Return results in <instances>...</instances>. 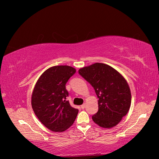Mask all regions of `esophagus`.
<instances>
[{"label": "esophagus", "instance_id": "1", "mask_svg": "<svg viewBox=\"0 0 159 159\" xmlns=\"http://www.w3.org/2000/svg\"><path fill=\"white\" fill-rule=\"evenodd\" d=\"M80 107H81V109H85V104H82L81 106H80Z\"/></svg>", "mask_w": 159, "mask_h": 159}]
</instances>
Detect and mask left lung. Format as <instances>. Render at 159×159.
Listing matches in <instances>:
<instances>
[{"label":"left lung","instance_id":"8db88e82","mask_svg":"<svg viewBox=\"0 0 159 159\" xmlns=\"http://www.w3.org/2000/svg\"><path fill=\"white\" fill-rule=\"evenodd\" d=\"M79 73L95 89L98 111L93 116L96 124L111 128L127 114L131 104V93L126 80L113 67L95 63L79 70Z\"/></svg>","mask_w":159,"mask_h":159}]
</instances>
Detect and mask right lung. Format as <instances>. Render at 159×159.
Here are the masks:
<instances>
[{
  "instance_id": "right-lung-1",
  "label": "right lung",
  "mask_w": 159,
  "mask_h": 159,
  "mask_svg": "<svg viewBox=\"0 0 159 159\" xmlns=\"http://www.w3.org/2000/svg\"><path fill=\"white\" fill-rule=\"evenodd\" d=\"M76 73L69 66H55L48 69L35 85L31 106L40 121L53 132H63L73 124L79 109L70 105L66 83Z\"/></svg>"
}]
</instances>
